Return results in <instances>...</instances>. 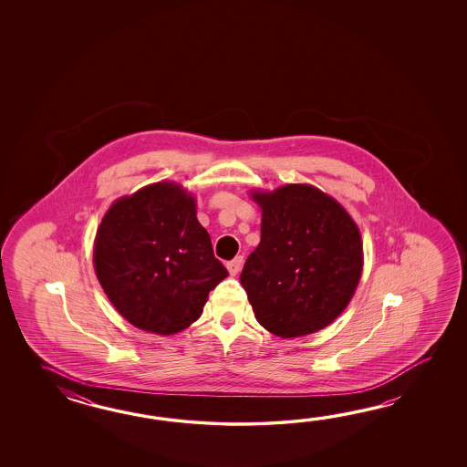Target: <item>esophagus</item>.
I'll return each mask as SVG.
<instances>
[{
  "mask_svg": "<svg viewBox=\"0 0 467 467\" xmlns=\"http://www.w3.org/2000/svg\"><path fill=\"white\" fill-rule=\"evenodd\" d=\"M242 264H244V257H242V255H238V257L234 258V260H230L229 264H227L230 275H237L238 272H240V268H242Z\"/></svg>",
  "mask_w": 467,
  "mask_h": 467,
  "instance_id": "esophagus-1",
  "label": "esophagus"
}]
</instances>
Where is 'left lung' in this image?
<instances>
[{
    "label": "left lung",
    "instance_id": "left-lung-1",
    "mask_svg": "<svg viewBox=\"0 0 467 467\" xmlns=\"http://www.w3.org/2000/svg\"><path fill=\"white\" fill-rule=\"evenodd\" d=\"M262 209L260 244L240 274L258 324L278 337L327 327L362 275V240L337 200L302 183L252 192Z\"/></svg>",
    "mask_w": 467,
    "mask_h": 467
}]
</instances>
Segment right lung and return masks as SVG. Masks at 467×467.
<instances>
[{"mask_svg": "<svg viewBox=\"0 0 467 467\" xmlns=\"http://www.w3.org/2000/svg\"><path fill=\"white\" fill-rule=\"evenodd\" d=\"M93 264L113 307L131 326L171 336L203 312L229 275L200 225L193 195L160 182L117 200L99 223Z\"/></svg>", "mask_w": 467, "mask_h": 467, "instance_id": "add662e5", "label": "right lung"}]
</instances>
